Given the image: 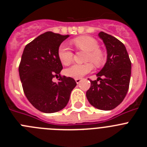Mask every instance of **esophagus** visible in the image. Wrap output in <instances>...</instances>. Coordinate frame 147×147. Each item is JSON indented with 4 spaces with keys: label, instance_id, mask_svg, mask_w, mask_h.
<instances>
[{
    "label": "esophagus",
    "instance_id": "obj_1",
    "mask_svg": "<svg viewBox=\"0 0 147 147\" xmlns=\"http://www.w3.org/2000/svg\"><path fill=\"white\" fill-rule=\"evenodd\" d=\"M75 81H76V84H79V83H80V82L82 81V79H80V78H78V79H75Z\"/></svg>",
    "mask_w": 147,
    "mask_h": 147
}]
</instances>
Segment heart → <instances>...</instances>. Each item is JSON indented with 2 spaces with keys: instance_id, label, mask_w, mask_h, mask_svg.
<instances>
[{
  "instance_id": "1",
  "label": "heart",
  "mask_w": 147,
  "mask_h": 147,
  "mask_svg": "<svg viewBox=\"0 0 147 147\" xmlns=\"http://www.w3.org/2000/svg\"><path fill=\"white\" fill-rule=\"evenodd\" d=\"M73 43L78 49L88 51L87 61H91L96 66H100L104 61V55L98 49V44L96 40L91 37L82 36L73 40ZM58 57L62 64L67 65L73 59L72 51L65 44H62L58 49ZM93 66L90 62L85 64H74L65 70V74L68 76L78 79L90 73Z\"/></svg>"
}]
</instances>
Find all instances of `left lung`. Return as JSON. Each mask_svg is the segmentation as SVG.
<instances>
[{
	"instance_id": "left-lung-1",
	"label": "left lung",
	"mask_w": 147,
	"mask_h": 147,
	"mask_svg": "<svg viewBox=\"0 0 147 147\" xmlns=\"http://www.w3.org/2000/svg\"><path fill=\"white\" fill-rule=\"evenodd\" d=\"M98 37L107 49V62L96 74L97 80H90L86 96L96 108L111 110L121 103L128 91L131 62L126 47L117 38L103 32Z\"/></svg>"
}]
</instances>
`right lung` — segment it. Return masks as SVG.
<instances>
[{"label":"right lung","instance_id":"obj_1","mask_svg":"<svg viewBox=\"0 0 147 147\" xmlns=\"http://www.w3.org/2000/svg\"><path fill=\"white\" fill-rule=\"evenodd\" d=\"M69 35L45 32L26 45L19 65L23 91L38 110L52 113L62 110L69 101L76 82L71 77L61 76L62 69L58 49ZM60 76L59 82L52 79Z\"/></svg>","mask_w":147,"mask_h":147}]
</instances>
